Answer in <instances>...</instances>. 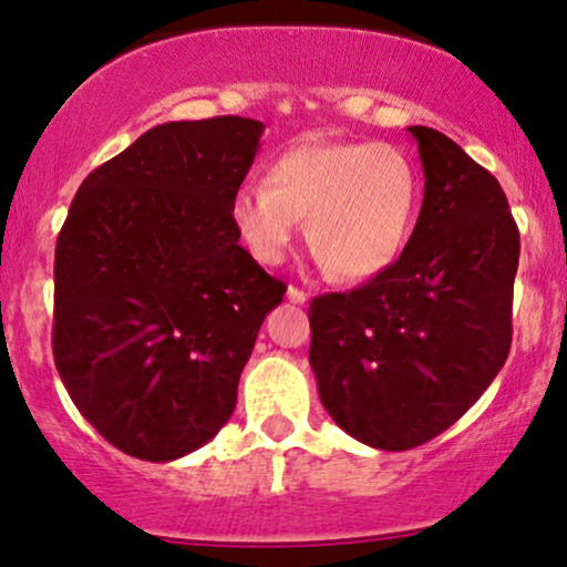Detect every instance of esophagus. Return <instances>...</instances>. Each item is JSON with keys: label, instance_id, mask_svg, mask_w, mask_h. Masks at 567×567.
<instances>
[{"label": "esophagus", "instance_id": "1", "mask_svg": "<svg viewBox=\"0 0 567 567\" xmlns=\"http://www.w3.org/2000/svg\"><path fill=\"white\" fill-rule=\"evenodd\" d=\"M288 298H290L292 303H306V298H309V296H306V290L298 288V285H290V288H288Z\"/></svg>", "mask_w": 567, "mask_h": 567}]
</instances>
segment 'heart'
<instances>
[{"mask_svg": "<svg viewBox=\"0 0 567 567\" xmlns=\"http://www.w3.org/2000/svg\"><path fill=\"white\" fill-rule=\"evenodd\" d=\"M419 194V171L394 143L311 141L279 154L266 184L239 186L229 210L258 264H282L306 218V243L324 269L360 282L405 250Z\"/></svg>", "mask_w": 567, "mask_h": 567, "instance_id": "obj_1", "label": "heart"}]
</instances>
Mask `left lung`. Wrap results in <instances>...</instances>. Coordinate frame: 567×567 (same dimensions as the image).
I'll return each instance as SVG.
<instances>
[{
    "label": "left lung",
    "instance_id": "left-lung-1",
    "mask_svg": "<svg viewBox=\"0 0 567 567\" xmlns=\"http://www.w3.org/2000/svg\"><path fill=\"white\" fill-rule=\"evenodd\" d=\"M424 202L386 271L309 306V362L330 419L381 451L453 426L504 368L519 231L498 181L458 143L408 127Z\"/></svg>",
    "mask_w": 567,
    "mask_h": 567
}]
</instances>
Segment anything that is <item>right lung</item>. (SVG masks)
Segmentation results:
<instances>
[{
  "label": "right lung",
  "mask_w": 567,
  "mask_h": 567,
  "mask_svg": "<svg viewBox=\"0 0 567 567\" xmlns=\"http://www.w3.org/2000/svg\"><path fill=\"white\" fill-rule=\"evenodd\" d=\"M261 133L245 116L152 127L82 181L58 234L55 368L133 458L173 461L216 437L288 290L231 224Z\"/></svg>",
  "instance_id": "obj_1"
}]
</instances>
